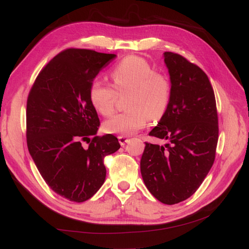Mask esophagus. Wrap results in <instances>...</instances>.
Returning a JSON list of instances; mask_svg holds the SVG:
<instances>
[{
    "label": "esophagus",
    "mask_w": 249,
    "mask_h": 249,
    "mask_svg": "<svg viewBox=\"0 0 249 249\" xmlns=\"http://www.w3.org/2000/svg\"><path fill=\"white\" fill-rule=\"evenodd\" d=\"M118 141L122 145H124L125 143L129 141V137L125 136V135H120V136H118Z\"/></svg>",
    "instance_id": "esophagus-1"
}]
</instances>
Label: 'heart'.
<instances>
[{
	"instance_id": "obj_1",
	"label": "heart",
	"mask_w": 249,
	"mask_h": 249,
	"mask_svg": "<svg viewBox=\"0 0 249 249\" xmlns=\"http://www.w3.org/2000/svg\"><path fill=\"white\" fill-rule=\"evenodd\" d=\"M110 76L113 87L101 79L90 83L88 97L92 107L108 116L114 110L116 92L129 91L125 103L129 110L105 120V132L132 135L144 127L149 119L159 120L166 114L172 95L171 81L166 73L155 71L145 59L126 56L113 67Z\"/></svg>"
}]
</instances>
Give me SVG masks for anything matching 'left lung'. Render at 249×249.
<instances>
[{"mask_svg": "<svg viewBox=\"0 0 249 249\" xmlns=\"http://www.w3.org/2000/svg\"><path fill=\"white\" fill-rule=\"evenodd\" d=\"M172 85L169 108L149 136L167 140L164 146L145 142L140 170L148 191L165 205L195 193L214 163L218 142L215 94L200 67L172 52L164 53Z\"/></svg>", "mask_w": 249, "mask_h": 249, "instance_id": "8db88e82", "label": "left lung"}]
</instances>
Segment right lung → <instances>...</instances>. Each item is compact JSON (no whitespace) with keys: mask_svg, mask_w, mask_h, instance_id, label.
<instances>
[{"mask_svg":"<svg viewBox=\"0 0 249 249\" xmlns=\"http://www.w3.org/2000/svg\"><path fill=\"white\" fill-rule=\"evenodd\" d=\"M115 57L64 50L41 70L28 95L29 153L51 189L71 201L93 196L106 178L105 157L120 147L114 135L95 136L100 119L88 97L90 83Z\"/></svg>","mask_w":249,"mask_h":249,"instance_id":"right-lung-1","label":"right lung"}]
</instances>
